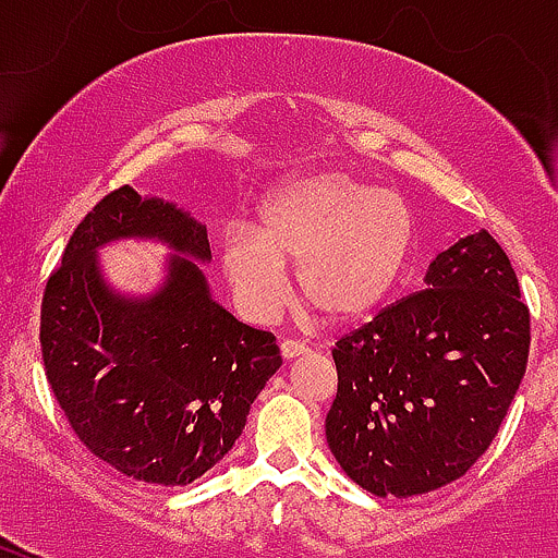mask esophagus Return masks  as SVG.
I'll return each instance as SVG.
<instances>
[{
  "label": "esophagus",
  "instance_id": "1",
  "mask_svg": "<svg viewBox=\"0 0 558 558\" xmlns=\"http://www.w3.org/2000/svg\"><path fill=\"white\" fill-rule=\"evenodd\" d=\"M307 348L302 345V342H296V340H283L280 342V356L286 359V362H291V359H296V356H302V353H305Z\"/></svg>",
  "mask_w": 558,
  "mask_h": 558
}]
</instances>
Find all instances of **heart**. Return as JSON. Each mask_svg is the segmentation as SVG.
<instances>
[{"label":"heart","instance_id":"heart-1","mask_svg":"<svg viewBox=\"0 0 558 558\" xmlns=\"http://www.w3.org/2000/svg\"><path fill=\"white\" fill-rule=\"evenodd\" d=\"M408 202L348 172H318L275 191L256 229L223 232L218 264L240 311L272 318L291 294L289 267L307 305L331 324L378 311L413 253Z\"/></svg>","mask_w":558,"mask_h":558}]
</instances>
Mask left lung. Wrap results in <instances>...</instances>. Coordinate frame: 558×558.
<instances>
[{
    "mask_svg": "<svg viewBox=\"0 0 558 558\" xmlns=\"http://www.w3.org/2000/svg\"><path fill=\"white\" fill-rule=\"evenodd\" d=\"M426 289L340 337L326 442L375 497L464 475L497 437L529 359V307L508 253L481 229L437 253Z\"/></svg>",
    "mask_w": 558,
    "mask_h": 558,
    "instance_id": "obj_1",
    "label": "left lung"
}]
</instances>
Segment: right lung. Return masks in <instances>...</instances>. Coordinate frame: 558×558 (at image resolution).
I'll list each match as a JSON object with an SVG mask.
<instances>
[{"label":"right lung","instance_id":"add662e5","mask_svg":"<svg viewBox=\"0 0 558 558\" xmlns=\"http://www.w3.org/2000/svg\"><path fill=\"white\" fill-rule=\"evenodd\" d=\"M116 239L173 247L154 295L109 289L96 251ZM194 257L210 262L199 221L121 185L77 223L39 313L45 375L75 435L112 470L156 486H185L232 451L283 364L272 331L213 300Z\"/></svg>","mask_w":558,"mask_h":558}]
</instances>
